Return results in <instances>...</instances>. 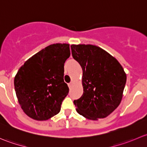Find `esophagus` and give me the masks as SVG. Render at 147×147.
Instances as JSON below:
<instances>
[{"label":"esophagus","instance_id":"obj_1","mask_svg":"<svg viewBox=\"0 0 147 147\" xmlns=\"http://www.w3.org/2000/svg\"><path fill=\"white\" fill-rule=\"evenodd\" d=\"M72 85H73V82H71L70 83H69V84H68V87H69V88H71Z\"/></svg>","mask_w":147,"mask_h":147}]
</instances>
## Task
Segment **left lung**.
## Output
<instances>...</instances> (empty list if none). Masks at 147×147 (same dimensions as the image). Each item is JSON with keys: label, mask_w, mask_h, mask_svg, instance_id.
<instances>
[{"label": "left lung", "mask_w": 147, "mask_h": 147, "mask_svg": "<svg viewBox=\"0 0 147 147\" xmlns=\"http://www.w3.org/2000/svg\"><path fill=\"white\" fill-rule=\"evenodd\" d=\"M73 58L82 67L83 94L74 100L78 113L91 120L109 116L123 97L127 75L115 57L98 46L72 45Z\"/></svg>", "instance_id": "obj_1"}]
</instances>
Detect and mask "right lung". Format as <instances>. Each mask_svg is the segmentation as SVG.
<instances>
[{
  "instance_id": "add662e5",
  "label": "right lung",
  "mask_w": 147,
  "mask_h": 147,
  "mask_svg": "<svg viewBox=\"0 0 147 147\" xmlns=\"http://www.w3.org/2000/svg\"><path fill=\"white\" fill-rule=\"evenodd\" d=\"M69 55V44H52L30 57L18 69L15 90L29 117L45 121L60 112L69 92L63 78L64 64Z\"/></svg>"
}]
</instances>
